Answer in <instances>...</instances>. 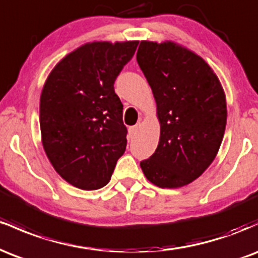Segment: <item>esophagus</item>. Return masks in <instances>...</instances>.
Listing matches in <instances>:
<instances>
[{"mask_svg":"<svg viewBox=\"0 0 258 258\" xmlns=\"http://www.w3.org/2000/svg\"><path fill=\"white\" fill-rule=\"evenodd\" d=\"M139 127H141V125H139V123H137V125H135V126H132V127H130L128 132H130V136H131V138L135 137V136L137 135L138 131H139Z\"/></svg>","mask_w":258,"mask_h":258,"instance_id":"34e87169","label":"esophagus"}]
</instances>
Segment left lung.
Listing matches in <instances>:
<instances>
[{
	"label": "left lung",
	"mask_w": 258,
	"mask_h": 258,
	"mask_svg": "<svg viewBox=\"0 0 258 258\" xmlns=\"http://www.w3.org/2000/svg\"><path fill=\"white\" fill-rule=\"evenodd\" d=\"M137 61L160 123L158 148L141 168L159 188H180L205 172L220 150L227 123L224 90L200 55L173 41H141Z\"/></svg>",
	"instance_id": "8db88e82"
}]
</instances>
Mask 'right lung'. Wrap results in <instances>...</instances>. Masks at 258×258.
Instances as JSON below:
<instances>
[{"label": "right lung", "mask_w": 258, "mask_h": 258, "mask_svg": "<svg viewBox=\"0 0 258 258\" xmlns=\"http://www.w3.org/2000/svg\"><path fill=\"white\" fill-rule=\"evenodd\" d=\"M138 41H93L55 64L40 98L41 142L59 176L82 190L103 188L126 150L123 105L114 82Z\"/></svg>", "instance_id": "add662e5"}]
</instances>
